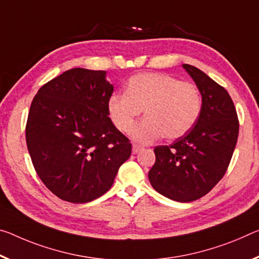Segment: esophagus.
I'll use <instances>...</instances> for the list:
<instances>
[{
    "label": "esophagus",
    "mask_w": 259,
    "mask_h": 259,
    "mask_svg": "<svg viewBox=\"0 0 259 259\" xmlns=\"http://www.w3.org/2000/svg\"><path fill=\"white\" fill-rule=\"evenodd\" d=\"M142 150H144V147L141 146V145H137V144H134L133 145V153L136 154L138 152H141Z\"/></svg>",
    "instance_id": "34e87169"
}]
</instances>
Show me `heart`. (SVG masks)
I'll return each mask as SVG.
<instances>
[{"instance_id": "obj_1", "label": "heart", "mask_w": 259, "mask_h": 259, "mask_svg": "<svg viewBox=\"0 0 259 259\" xmlns=\"http://www.w3.org/2000/svg\"><path fill=\"white\" fill-rule=\"evenodd\" d=\"M200 108L202 98L195 84L158 72L131 76L125 92L112 94L107 102L110 120L121 133H129L144 109L146 117L133 130V137L143 144L162 136H184L194 126Z\"/></svg>"}]
</instances>
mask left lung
Returning <instances> with one entry per match:
<instances>
[{
  "label": "left lung",
  "mask_w": 259,
  "mask_h": 259,
  "mask_svg": "<svg viewBox=\"0 0 259 259\" xmlns=\"http://www.w3.org/2000/svg\"><path fill=\"white\" fill-rule=\"evenodd\" d=\"M183 68L202 94V109L184 136L170 145L155 146L149 180L161 195L188 203L206 195L223 179L239 137V118L223 86L194 65Z\"/></svg>",
  "instance_id": "left-lung-1"
}]
</instances>
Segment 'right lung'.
<instances>
[{"instance_id":"obj_1","label":"right lung","mask_w":259,"mask_h":259,"mask_svg":"<svg viewBox=\"0 0 259 259\" xmlns=\"http://www.w3.org/2000/svg\"><path fill=\"white\" fill-rule=\"evenodd\" d=\"M114 88L106 71L75 68L41 86L26 122L36 174L65 202L88 203L107 192L131 155V143L108 116Z\"/></svg>"}]
</instances>
